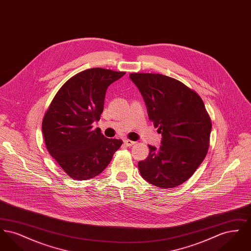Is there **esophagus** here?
<instances>
[{
    "instance_id": "1",
    "label": "esophagus",
    "mask_w": 251,
    "mask_h": 251,
    "mask_svg": "<svg viewBox=\"0 0 251 251\" xmlns=\"http://www.w3.org/2000/svg\"><path fill=\"white\" fill-rule=\"evenodd\" d=\"M124 144H125L127 147H131L132 145L135 144V142H134V141H131V140H129V139H124Z\"/></svg>"
}]
</instances>
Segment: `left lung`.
<instances>
[{
	"label": "left lung",
	"mask_w": 251,
	"mask_h": 251,
	"mask_svg": "<svg viewBox=\"0 0 251 251\" xmlns=\"http://www.w3.org/2000/svg\"><path fill=\"white\" fill-rule=\"evenodd\" d=\"M147 106L148 116L162 134L159 149L138 163L148 182L173 188L189 179L207 154L211 119L203 100L176 79L154 73H131Z\"/></svg>",
	"instance_id": "left-lung-1"
}]
</instances>
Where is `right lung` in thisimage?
Segmentation results:
<instances>
[{"label":"right lung","mask_w":251,"mask_h":251,"mask_svg":"<svg viewBox=\"0 0 251 251\" xmlns=\"http://www.w3.org/2000/svg\"><path fill=\"white\" fill-rule=\"evenodd\" d=\"M125 72L100 68L85 70L67 81L54 96L42 121L50 154L72 179L100 174L122 145L92 129L103 111L108 86Z\"/></svg>","instance_id":"right-lung-1"}]
</instances>
